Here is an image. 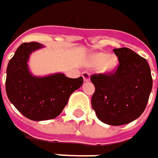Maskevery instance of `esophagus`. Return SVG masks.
Wrapping results in <instances>:
<instances>
[{"label": "esophagus", "mask_w": 158, "mask_h": 158, "mask_svg": "<svg viewBox=\"0 0 158 158\" xmlns=\"http://www.w3.org/2000/svg\"><path fill=\"white\" fill-rule=\"evenodd\" d=\"M82 77H83V80L85 81V82H89V79H90V75H89V73L88 72H82Z\"/></svg>", "instance_id": "1"}]
</instances>
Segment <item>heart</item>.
I'll list each match as a JSON object with an SVG mask.
<instances>
[{
  "label": "heart",
  "instance_id": "1",
  "mask_svg": "<svg viewBox=\"0 0 158 158\" xmlns=\"http://www.w3.org/2000/svg\"><path fill=\"white\" fill-rule=\"evenodd\" d=\"M91 63L96 67L100 66V71L109 72L112 71L118 63V59L114 55H107L106 53H97L93 57L91 58Z\"/></svg>",
  "mask_w": 158,
  "mask_h": 158
}]
</instances>
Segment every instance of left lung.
<instances>
[{
	"label": "left lung",
	"instance_id": "8db88e82",
	"mask_svg": "<svg viewBox=\"0 0 158 158\" xmlns=\"http://www.w3.org/2000/svg\"><path fill=\"white\" fill-rule=\"evenodd\" d=\"M118 64L112 72L90 76L95 92L91 106L97 117L111 126L127 124L145 110L152 89V76L147 60L122 47L113 49Z\"/></svg>",
	"mask_w": 158,
	"mask_h": 158
}]
</instances>
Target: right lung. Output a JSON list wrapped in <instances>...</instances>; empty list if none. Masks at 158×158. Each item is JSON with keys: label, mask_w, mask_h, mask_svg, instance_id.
I'll return each mask as SVG.
<instances>
[{"label": "right lung", "mask_w": 158, "mask_h": 158, "mask_svg": "<svg viewBox=\"0 0 158 158\" xmlns=\"http://www.w3.org/2000/svg\"><path fill=\"white\" fill-rule=\"evenodd\" d=\"M43 46L37 42L23 43L7 67L6 93L22 114L31 120L56 118L66 106L69 96L82 86L83 79L69 78L64 74L46 77L33 76L28 69L30 54Z\"/></svg>", "instance_id": "add662e5"}]
</instances>
